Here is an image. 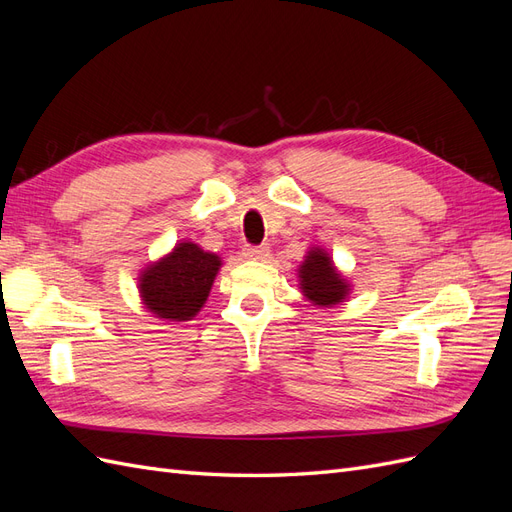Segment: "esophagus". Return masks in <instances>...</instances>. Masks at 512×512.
I'll return each instance as SVG.
<instances>
[{
    "instance_id": "obj_1",
    "label": "esophagus",
    "mask_w": 512,
    "mask_h": 512,
    "mask_svg": "<svg viewBox=\"0 0 512 512\" xmlns=\"http://www.w3.org/2000/svg\"><path fill=\"white\" fill-rule=\"evenodd\" d=\"M269 245H245L243 247V256L247 260H265L269 256Z\"/></svg>"
}]
</instances>
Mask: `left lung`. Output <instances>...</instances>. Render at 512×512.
<instances>
[{
	"mask_svg": "<svg viewBox=\"0 0 512 512\" xmlns=\"http://www.w3.org/2000/svg\"><path fill=\"white\" fill-rule=\"evenodd\" d=\"M299 286L303 297L320 307H333L346 301L350 284L333 265L322 247H312L299 267Z\"/></svg>",
	"mask_w": 512,
	"mask_h": 512,
	"instance_id": "1",
	"label": "left lung"
}]
</instances>
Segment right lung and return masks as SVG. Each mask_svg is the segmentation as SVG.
I'll list each match as a JSON object with an SVG mask.
<instances>
[{"mask_svg": "<svg viewBox=\"0 0 512 512\" xmlns=\"http://www.w3.org/2000/svg\"><path fill=\"white\" fill-rule=\"evenodd\" d=\"M220 267L218 254L205 252L192 241H181L138 277L143 305L156 318L192 320L205 305Z\"/></svg>", "mask_w": 512, "mask_h": 512, "instance_id": "right-lung-1", "label": "right lung"}]
</instances>
